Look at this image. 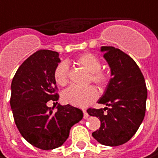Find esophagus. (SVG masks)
Masks as SVG:
<instances>
[{"label":"esophagus","mask_w":158,"mask_h":158,"mask_svg":"<svg viewBox=\"0 0 158 158\" xmlns=\"http://www.w3.org/2000/svg\"><path fill=\"white\" fill-rule=\"evenodd\" d=\"M83 112H84V118L86 119L88 117V114H87V112L85 110H83Z\"/></svg>","instance_id":"esophagus-1"}]
</instances>
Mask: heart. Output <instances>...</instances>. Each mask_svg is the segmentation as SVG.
<instances>
[{
    "mask_svg": "<svg viewBox=\"0 0 158 158\" xmlns=\"http://www.w3.org/2000/svg\"><path fill=\"white\" fill-rule=\"evenodd\" d=\"M76 63L84 67L89 73V82H92L96 86L103 88L109 81V73L101 69L102 64L97 56L93 53L86 52L79 55L76 58ZM69 66L66 62H60L53 70V78L57 85L64 86L68 83ZM98 96L97 90L94 86L79 88L70 86L64 91L62 99L65 104H69L78 107H86L96 100Z\"/></svg>",
    "mask_w": 158,
    "mask_h": 158,
    "instance_id": "obj_1",
    "label": "heart"
}]
</instances>
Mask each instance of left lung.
<instances>
[{
  "mask_svg": "<svg viewBox=\"0 0 158 158\" xmlns=\"http://www.w3.org/2000/svg\"><path fill=\"white\" fill-rule=\"evenodd\" d=\"M101 51L112 74L98 101L106 107L88 108L87 113L101 122L93 137L102 145L117 147L129 141L144 120L148 89L141 70L128 54L113 46H102Z\"/></svg>",
  "mask_w": 158,
  "mask_h": 158,
  "instance_id": "obj_1",
  "label": "left lung"
}]
</instances>
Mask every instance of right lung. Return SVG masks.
Segmentation results:
<instances>
[{
  "mask_svg": "<svg viewBox=\"0 0 158 158\" xmlns=\"http://www.w3.org/2000/svg\"><path fill=\"white\" fill-rule=\"evenodd\" d=\"M59 53L39 50L18 68L11 82L10 107L16 127L23 137L33 147L51 150L61 147L68 138L71 127L82 120L81 109L58 106L59 94L53 70L60 63ZM53 103V104H54Z\"/></svg>",
  "mask_w": 158,
  "mask_h": 158,
  "instance_id": "obj_1",
  "label": "right lung"
}]
</instances>
